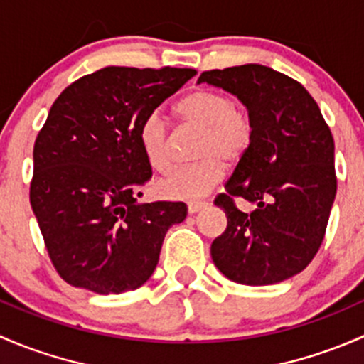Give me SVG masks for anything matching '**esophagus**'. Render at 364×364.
I'll return each instance as SVG.
<instances>
[{"label":"esophagus","mask_w":364,"mask_h":364,"mask_svg":"<svg viewBox=\"0 0 364 364\" xmlns=\"http://www.w3.org/2000/svg\"><path fill=\"white\" fill-rule=\"evenodd\" d=\"M207 205V201H189V203H187V210H189V213H196L200 212V210H203Z\"/></svg>","instance_id":"esophagus-1"}]
</instances>
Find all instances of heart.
Here are the masks:
<instances>
[{
    "label": "heart",
    "instance_id": "heart-1",
    "mask_svg": "<svg viewBox=\"0 0 364 364\" xmlns=\"http://www.w3.org/2000/svg\"><path fill=\"white\" fill-rule=\"evenodd\" d=\"M175 114L182 124L200 129L196 140L200 159L168 173L157 187L170 200H198L223 178L224 163H237L249 152L254 141V119L228 95L205 87L182 96L175 105ZM138 140L152 168L170 170L173 163L170 126L159 112L144 119Z\"/></svg>",
    "mask_w": 364,
    "mask_h": 364
}]
</instances>
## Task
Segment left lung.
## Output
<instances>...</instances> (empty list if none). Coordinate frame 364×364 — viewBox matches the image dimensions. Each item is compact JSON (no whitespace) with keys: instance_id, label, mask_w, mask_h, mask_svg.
I'll return each instance as SVG.
<instances>
[{"instance_id":"left-lung-1","label":"left lung","mask_w":364,"mask_h":364,"mask_svg":"<svg viewBox=\"0 0 364 364\" xmlns=\"http://www.w3.org/2000/svg\"><path fill=\"white\" fill-rule=\"evenodd\" d=\"M254 119V141L213 203L228 228L210 247L233 282L269 286L303 272L319 250L336 194L335 141L316 100L294 78L263 65L203 71ZM257 205L238 210L234 198Z\"/></svg>"}]
</instances>
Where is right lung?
<instances>
[{
    "instance_id": "add662e5",
    "label": "right lung",
    "mask_w": 364,
    "mask_h": 364,
    "mask_svg": "<svg viewBox=\"0 0 364 364\" xmlns=\"http://www.w3.org/2000/svg\"><path fill=\"white\" fill-rule=\"evenodd\" d=\"M194 75L107 66L70 84L50 107L33 149L29 201L48 257L71 286L121 294L154 273L164 235L187 207L136 201L152 177L138 133Z\"/></svg>"
}]
</instances>
